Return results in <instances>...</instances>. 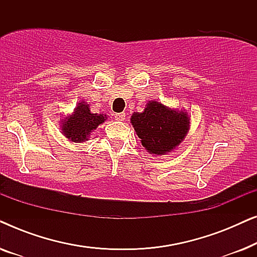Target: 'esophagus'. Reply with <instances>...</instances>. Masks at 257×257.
<instances>
[{"instance_id":"obj_1","label":"esophagus","mask_w":257,"mask_h":257,"mask_svg":"<svg viewBox=\"0 0 257 257\" xmlns=\"http://www.w3.org/2000/svg\"><path fill=\"white\" fill-rule=\"evenodd\" d=\"M114 118H115V120L122 121L125 119V113H124V112H119V113L114 114Z\"/></svg>"}]
</instances>
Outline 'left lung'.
I'll list each match as a JSON object with an SVG mask.
<instances>
[{"label":"left lung","mask_w":257,"mask_h":257,"mask_svg":"<svg viewBox=\"0 0 257 257\" xmlns=\"http://www.w3.org/2000/svg\"><path fill=\"white\" fill-rule=\"evenodd\" d=\"M131 122L142 145L157 156L175 150L189 128L187 112L172 110L156 100L149 101L143 112H135Z\"/></svg>","instance_id":"8db88e82"}]
</instances>
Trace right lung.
Here are the masks:
<instances>
[{
  "mask_svg": "<svg viewBox=\"0 0 257 257\" xmlns=\"http://www.w3.org/2000/svg\"><path fill=\"white\" fill-rule=\"evenodd\" d=\"M105 120L106 114L91 113L89 104L80 101L71 115L62 119V133L71 142H86L91 132Z\"/></svg>",
  "mask_w": 257,
  "mask_h": 257,
  "instance_id": "right-lung-1",
  "label": "right lung"
}]
</instances>
